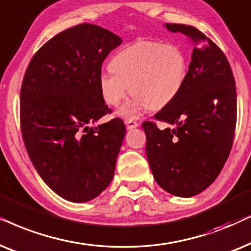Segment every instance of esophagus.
I'll list each match as a JSON object with an SVG mask.
<instances>
[{"label":"esophagus","instance_id":"obj_1","mask_svg":"<svg viewBox=\"0 0 251 251\" xmlns=\"http://www.w3.org/2000/svg\"><path fill=\"white\" fill-rule=\"evenodd\" d=\"M125 125H126V127H127V129H131V128L138 127L139 124L136 123L134 119H126L125 120Z\"/></svg>","mask_w":251,"mask_h":251}]
</instances>
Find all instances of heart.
<instances>
[{
	"label": "heart",
	"mask_w": 251,
	"mask_h": 251,
	"mask_svg": "<svg viewBox=\"0 0 251 251\" xmlns=\"http://www.w3.org/2000/svg\"><path fill=\"white\" fill-rule=\"evenodd\" d=\"M110 70L99 75V88L108 105L117 106L129 92L134 98L119 115L132 118L139 110L165 108L181 92L187 75V57L175 43L139 41L119 50Z\"/></svg>",
	"instance_id": "heart-1"
}]
</instances>
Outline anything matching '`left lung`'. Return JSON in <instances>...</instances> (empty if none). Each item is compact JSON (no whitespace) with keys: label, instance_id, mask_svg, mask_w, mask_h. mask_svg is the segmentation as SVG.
<instances>
[{"label":"left lung","instance_id":"1","mask_svg":"<svg viewBox=\"0 0 251 251\" xmlns=\"http://www.w3.org/2000/svg\"><path fill=\"white\" fill-rule=\"evenodd\" d=\"M193 40L192 62L176 99L143 122L146 152L156 182L180 198L195 196L215 181L228 158L236 125V88L225 53L198 28L166 24Z\"/></svg>","mask_w":251,"mask_h":251}]
</instances>
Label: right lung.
Masks as SVG:
<instances>
[{"label": "right lung", "instance_id": "obj_1", "mask_svg": "<svg viewBox=\"0 0 251 251\" xmlns=\"http://www.w3.org/2000/svg\"><path fill=\"white\" fill-rule=\"evenodd\" d=\"M122 39L80 24L56 34L34 53L21 89V128L43 181L71 202L99 196L115 173L126 128L120 118L89 127L111 109L99 88L102 63Z\"/></svg>", "mask_w": 251, "mask_h": 251}]
</instances>
